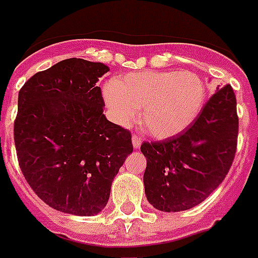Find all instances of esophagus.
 Here are the masks:
<instances>
[{
  "mask_svg": "<svg viewBox=\"0 0 258 258\" xmlns=\"http://www.w3.org/2000/svg\"><path fill=\"white\" fill-rule=\"evenodd\" d=\"M141 145H142V139L139 137H137V135H133V146L134 149H139L141 147Z\"/></svg>",
  "mask_w": 258,
  "mask_h": 258,
  "instance_id": "34e87169",
  "label": "esophagus"
}]
</instances>
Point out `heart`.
I'll use <instances>...</instances> for the list:
<instances>
[{"label": "heart", "mask_w": 258, "mask_h": 258, "mask_svg": "<svg viewBox=\"0 0 258 258\" xmlns=\"http://www.w3.org/2000/svg\"><path fill=\"white\" fill-rule=\"evenodd\" d=\"M104 97L112 119L131 124L141 112V124L149 135L165 139L181 133L203 107L206 88L192 72L130 73L105 86Z\"/></svg>", "instance_id": "heart-1"}]
</instances>
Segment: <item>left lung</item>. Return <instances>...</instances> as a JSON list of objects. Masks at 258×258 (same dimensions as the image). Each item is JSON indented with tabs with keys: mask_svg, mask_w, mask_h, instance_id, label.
Instances as JSON below:
<instances>
[{
	"mask_svg": "<svg viewBox=\"0 0 258 258\" xmlns=\"http://www.w3.org/2000/svg\"><path fill=\"white\" fill-rule=\"evenodd\" d=\"M237 138V100L233 88L226 85L216 89L182 133L161 142L142 143L149 203L160 211L177 212L204 202L229 173Z\"/></svg>",
	"mask_w": 258,
	"mask_h": 258,
	"instance_id": "1",
	"label": "left lung"
}]
</instances>
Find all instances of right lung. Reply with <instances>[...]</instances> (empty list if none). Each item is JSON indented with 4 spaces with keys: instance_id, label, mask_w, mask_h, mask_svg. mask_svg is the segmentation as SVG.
<instances>
[{
    "instance_id": "obj_1",
    "label": "right lung",
    "mask_w": 258,
    "mask_h": 258,
    "mask_svg": "<svg viewBox=\"0 0 258 258\" xmlns=\"http://www.w3.org/2000/svg\"><path fill=\"white\" fill-rule=\"evenodd\" d=\"M109 68L70 58L36 73L19 92L15 145L33 192L56 211L97 215L133 153L128 130L104 115L97 86Z\"/></svg>"
}]
</instances>
